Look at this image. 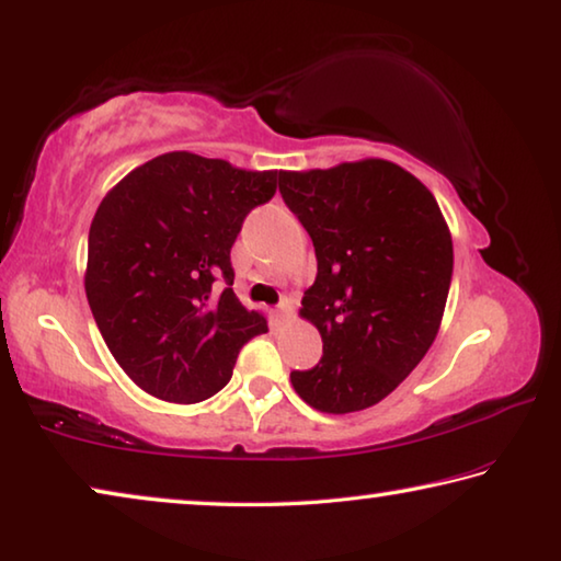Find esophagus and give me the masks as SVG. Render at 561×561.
<instances>
[{"instance_id": "1", "label": "esophagus", "mask_w": 561, "mask_h": 561, "mask_svg": "<svg viewBox=\"0 0 561 561\" xmlns=\"http://www.w3.org/2000/svg\"><path fill=\"white\" fill-rule=\"evenodd\" d=\"M278 313L283 320H290L293 318V300L290 298H280L278 302Z\"/></svg>"}]
</instances>
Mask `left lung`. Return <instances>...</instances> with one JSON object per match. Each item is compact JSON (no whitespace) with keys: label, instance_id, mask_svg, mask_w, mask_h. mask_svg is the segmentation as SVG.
Here are the masks:
<instances>
[{"label":"left lung","instance_id":"1","mask_svg":"<svg viewBox=\"0 0 561 561\" xmlns=\"http://www.w3.org/2000/svg\"><path fill=\"white\" fill-rule=\"evenodd\" d=\"M280 196L316 248L302 310L323 357L290 382L320 412H357L398 388L433 345L453 280V238L435 196L398 163L283 171Z\"/></svg>","mask_w":561,"mask_h":561}]
</instances>
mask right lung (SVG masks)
<instances>
[{"mask_svg": "<svg viewBox=\"0 0 561 561\" xmlns=\"http://www.w3.org/2000/svg\"><path fill=\"white\" fill-rule=\"evenodd\" d=\"M280 179L171 151L101 201L89 228V308L116 363L153 398H210L231 380L241 347L268 330L236 298L231 248Z\"/></svg>", "mask_w": 561, "mask_h": 561, "instance_id": "right-lung-1", "label": "right lung"}]
</instances>
